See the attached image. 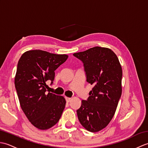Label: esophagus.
Returning a JSON list of instances; mask_svg holds the SVG:
<instances>
[{
	"label": "esophagus",
	"instance_id": "esophagus-1",
	"mask_svg": "<svg viewBox=\"0 0 148 148\" xmlns=\"http://www.w3.org/2000/svg\"><path fill=\"white\" fill-rule=\"evenodd\" d=\"M65 99H66V101H67V102H69L71 101V98H69V97H65Z\"/></svg>",
	"mask_w": 148,
	"mask_h": 148
}]
</instances>
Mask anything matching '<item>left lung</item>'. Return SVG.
I'll list each match as a JSON object with an SVG mask.
<instances>
[{"label": "left lung", "mask_w": 148, "mask_h": 148, "mask_svg": "<svg viewBox=\"0 0 148 148\" xmlns=\"http://www.w3.org/2000/svg\"><path fill=\"white\" fill-rule=\"evenodd\" d=\"M73 55L83 63L86 81L93 84L86 100L77 110L82 126L97 132L108 126L114 116L122 92V69L111 49L96 46Z\"/></svg>", "instance_id": "left-lung-1"}]
</instances>
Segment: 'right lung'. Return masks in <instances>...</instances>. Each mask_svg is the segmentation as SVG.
I'll use <instances>...</instances> for the list:
<instances>
[{
  "label": "right lung",
  "instance_id": "1",
  "mask_svg": "<svg viewBox=\"0 0 148 148\" xmlns=\"http://www.w3.org/2000/svg\"><path fill=\"white\" fill-rule=\"evenodd\" d=\"M68 55L39 49L25 52L19 60L14 84L20 106L29 121L40 130L57 123L65 107L64 97L46 92V81L53 83L55 71Z\"/></svg>",
  "mask_w": 148,
  "mask_h": 148
}]
</instances>
